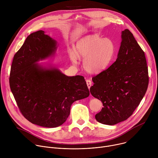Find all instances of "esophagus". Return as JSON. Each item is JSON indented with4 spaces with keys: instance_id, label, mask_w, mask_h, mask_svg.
<instances>
[{
    "instance_id": "1",
    "label": "esophagus",
    "mask_w": 158,
    "mask_h": 158,
    "mask_svg": "<svg viewBox=\"0 0 158 158\" xmlns=\"http://www.w3.org/2000/svg\"><path fill=\"white\" fill-rule=\"evenodd\" d=\"M86 83H87V85L88 88L89 89L90 87H91V85H92V82H91V81L90 80V79H87V80H86Z\"/></svg>"
}]
</instances>
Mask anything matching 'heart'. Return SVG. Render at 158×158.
Returning <instances> with one entry per match:
<instances>
[{
	"mask_svg": "<svg viewBox=\"0 0 158 158\" xmlns=\"http://www.w3.org/2000/svg\"><path fill=\"white\" fill-rule=\"evenodd\" d=\"M74 49L75 52L71 51L69 53L73 63L77 64L78 58L84 59L85 70L89 73L97 74L108 67L114 56L116 46L110 39L91 34L79 39Z\"/></svg>",
	"mask_w": 158,
	"mask_h": 158,
	"instance_id": "b5f03b06",
	"label": "heart"
}]
</instances>
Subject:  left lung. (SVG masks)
Here are the masks:
<instances>
[{"label":"left lung","mask_w":158,"mask_h":158,"mask_svg":"<svg viewBox=\"0 0 158 158\" xmlns=\"http://www.w3.org/2000/svg\"><path fill=\"white\" fill-rule=\"evenodd\" d=\"M122 41L116 60L108 69L92 78L93 96L103 107L96 119L114 125L129 118L139 105L147 91L149 76L144 51L128 30L122 31Z\"/></svg>","instance_id":"obj_1"}]
</instances>
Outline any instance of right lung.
Listing matches in <instances>:
<instances>
[{
  "mask_svg": "<svg viewBox=\"0 0 158 158\" xmlns=\"http://www.w3.org/2000/svg\"><path fill=\"white\" fill-rule=\"evenodd\" d=\"M56 49V40L44 31L33 32L14 55L10 73V87L22 114L45 127L62 125L72 104L89 96L83 76H67L56 67L37 63Z\"/></svg>",
  "mask_w": 158,
  "mask_h": 158,
  "instance_id": "right-lung-1",
  "label": "right lung"
}]
</instances>
